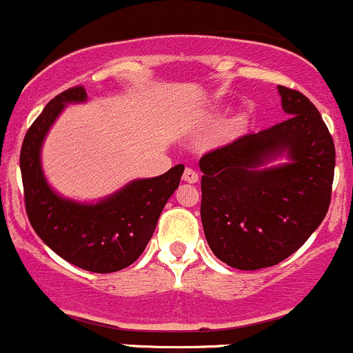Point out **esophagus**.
Instances as JSON below:
<instances>
[{
    "label": "esophagus",
    "mask_w": 353,
    "mask_h": 353,
    "mask_svg": "<svg viewBox=\"0 0 353 353\" xmlns=\"http://www.w3.org/2000/svg\"><path fill=\"white\" fill-rule=\"evenodd\" d=\"M183 181H187V183H197V181H199V173L195 172V170L187 168L183 172Z\"/></svg>",
    "instance_id": "obj_1"
}]
</instances>
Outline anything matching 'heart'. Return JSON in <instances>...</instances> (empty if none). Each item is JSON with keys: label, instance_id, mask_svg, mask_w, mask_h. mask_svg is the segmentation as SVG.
<instances>
[{"label": "heart", "instance_id": "1", "mask_svg": "<svg viewBox=\"0 0 353 353\" xmlns=\"http://www.w3.org/2000/svg\"><path fill=\"white\" fill-rule=\"evenodd\" d=\"M245 123H247V118L243 117V114H239V117H236L235 120H233L232 127L235 128V130H240V128H242Z\"/></svg>", "mask_w": 353, "mask_h": 353}]
</instances>
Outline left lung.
<instances>
[{"mask_svg":"<svg viewBox=\"0 0 353 353\" xmlns=\"http://www.w3.org/2000/svg\"><path fill=\"white\" fill-rule=\"evenodd\" d=\"M288 120L205 152L199 161L201 219L212 254L236 270L274 266L323 223L331 201L334 144L317 108L278 85ZM287 155L289 163L268 167Z\"/></svg>","mask_w":353,"mask_h":353,"instance_id":"1","label":"left lung"}]
</instances>
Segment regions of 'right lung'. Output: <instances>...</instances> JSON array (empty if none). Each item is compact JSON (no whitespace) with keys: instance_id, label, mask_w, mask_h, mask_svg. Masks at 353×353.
<instances>
[{"instance_id":"obj_1","label":"right lung","mask_w":353,"mask_h":353,"mask_svg":"<svg viewBox=\"0 0 353 353\" xmlns=\"http://www.w3.org/2000/svg\"><path fill=\"white\" fill-rule=\"evenodd\" d=\"M82 85L58 94L30 125L20 151V172L29 221L59 257L92 273H114L144 252L163 208L178 188L183 165L154 178L134 180L96 204L58 195L41 166V148L66 104L83 103Z\"/></svg>"}]
</instances>
